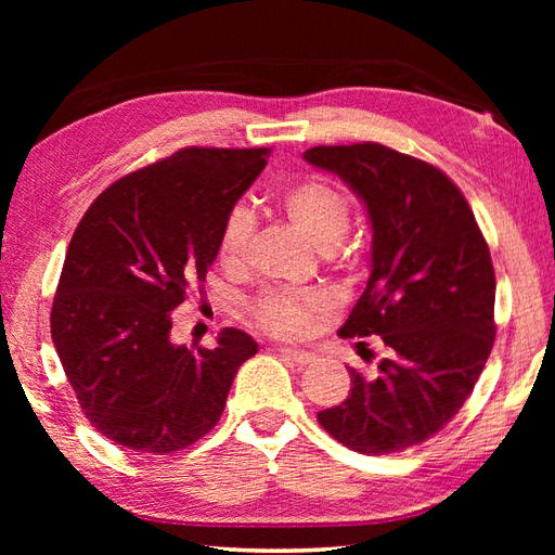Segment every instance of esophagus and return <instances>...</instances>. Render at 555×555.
Here are the masks:
<instances>
[{"instance_id": "34e87169", "label": "esophagus", "mask_w": 555, "mask_h": 555, "mask_svg": "<svg viewBox=\"0 0 555 555\" xmlns=\"http://www.w3.org/2000/svg\"><path fill=\"white\" fill-rule=\"evenodd\" d=\"M279 352L284 358H288V360H293L296 364H312L314 360H317V352H312V350H302V348H279Z\"/></svg>"}]
</instances>
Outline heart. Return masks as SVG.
Here are the masks:
<instances>
[{
    "label": "heart",
    "instance_id": "obj_1",
    "mask_svg": "<svg viewBox=\"0 0 555 555\" xmlns=\"http://www.w3.org/2000/svg\"><path fill=\"white\" fill-rule=\"evenodd\" d=\"M286 217L317 250L332 253L350 229V205L338 188L324 181H305L293 185L281 199ZM255 215L245 205H235L219 233V257L227 267H241L250 250ZM324 310L320 296L298 293H269L255 305V320L274 336H302L317 314Z\"/></svg>",
    "mask_w": 555,
    "mask_h": 555
}]
</instances>
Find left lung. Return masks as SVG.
<instances>
[{
  "label": "left lung",
  "mask_w": 555,
  "mask_h": 555,
  "mask_svg": "<svg viewBox=\"0 0 555 555\" xmlns=\"http://www.w3.org/2000/svg\"><path fill=\"white\" fill-rule=\"evenodd\" d=\"M302 157L367 209L372 274L340 336H382L386 346L374 374L348 370V398L317 420L358 453L405 451L457 415L489 360V245L457 185L427 162L379 143L320 145Z\"/></svg>",
  "instance_id": "8db88e82"
}]
</instances>
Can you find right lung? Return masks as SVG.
I'll use <instances>...</instances> for the list:
<instances>
[{
	"label": "right lung",
	"instance_id": "add662e5",
	"mask_svg": "<svg viewBox=\"0 0 555 555\" xmlns=\"http://www.w3.org/2000/svg\"><path fill=\"white\" fill-rule=\"evenodd\" d=\"M267 155L185 147L112 183L82 215L50 324L78 405L109 441L164 455L219 422L257 344L229 326L211 350L176 346L171 312L205 281L223 219Z\"/></svg>",
	"mask_w": 555,
	"mask_h": 555
}]
</instances>
